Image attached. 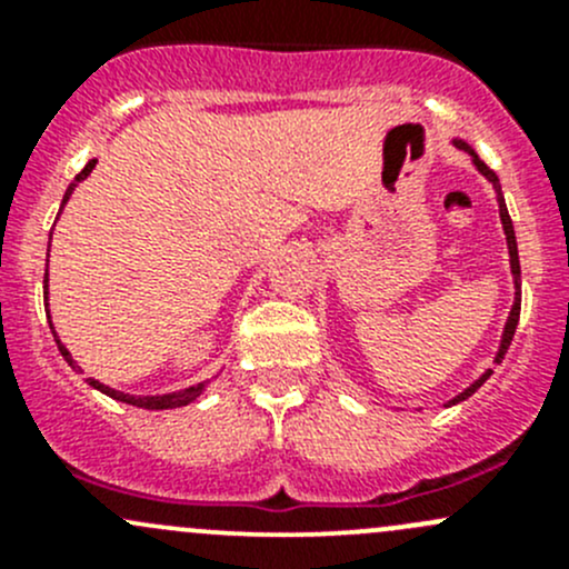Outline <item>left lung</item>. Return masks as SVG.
Wrapping results in <instances>:
<instances>
[{
  "instance_id": "1",
  "label": "left lung",
  "mask_w": 569,
  "mask_h": 569,
  "mask_svg": "<svg viewBox=\"0 0 569 569\" xmlns=\"http://www.w3.org/2000/svg\"><path fill=\"white\" fill-rule=\"evenodd\" d=\"M455 146H457V148H462V151H468L470 157H473V164H476V170H479V173L485 176L487 181H492V187H496V192H498V211H501L503 233H507V244H509V263H512V274H515V306H512V311H509L507 327H503L501 349H498V355H496V363H501V360H503V355H507V349H509V343H512V338H515V330H518V319H520V258H518V242H515V228H512V217H509V211H507V203H503V194H501V183H498V176L492 173V170L487 168V164L481 162L479 157H476V151H473V148L468 146V142L457 140ZM490 375H492V371L487 369L485 375H481L479 380L473 382V386H470V388H465V391H462L460 396H455V399L449 401V407H451V405H457V401H465V399H468L470 393H476V391H479V388L485 386V382H487V377H490Z\"/></svg>"
}]
</instances>
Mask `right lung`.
Returning a JSON list of instances; mask_svg holds the SVG:
<instances>
[{
  "mask_svg": "<svg viewBox=\"0 0 569 569\" xmlns=\"http://www.w3.org/2000/svg\"><path fill=\"white\" fill-rule=\"evenodd\" d=\"M93 168H96V159H90V162L84 164L82 173H79L77 178H73L71 187H68V189H66V194H62V206H66V203H68V198H71L73 187H77L79 181H84V178H88L90 173H93ZM62 206H60V211H62ZM49 244H51V233H49ZM46 291H49V269H46V274H43V297H46ZM46 306H49V300H46ZM49 327H51V321H49ZM51 332H54V330H51ZM54 341H57V347H60V355H62V358L68 360V366H71V369H77V371H79L77 360H73V358H71V352H68V349L62 347V341H60V338H57V332H54ZM88 382H90V386L96 388V391L107 393L109 399L126 401V405H134V407H146V410H170V407H183V405H189V401L198 399V396L203 393L206 388L211 386V380H203V382H198V386L183 388V391H176V393H164V396H129V393H123V391H114V388H109V386H101V382H99V380H93V377H90Z\"/></svg>",
  "mask_w": 569,
  "mask_h": 569,
  "instance_id": "add662e5",
  "label": "right lung"
}]
</instances>
